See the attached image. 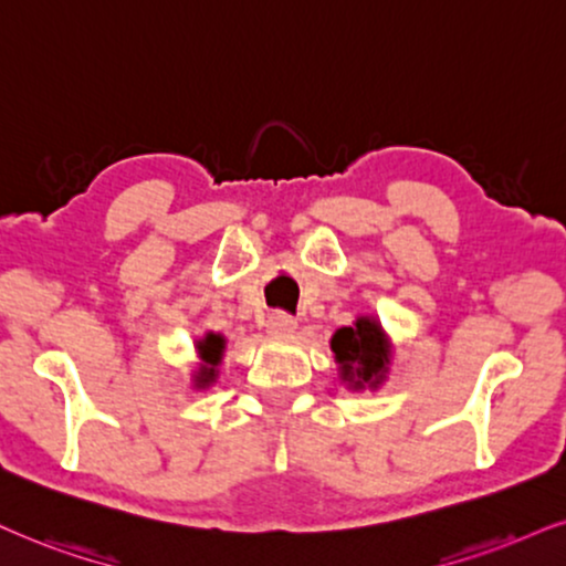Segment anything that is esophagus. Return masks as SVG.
<instances>
[{
	"instance_id": "34e87169",
	"label": "esophagus",
	"mask_w": 566,
	"mask_h": 566,
	"mask_svg": "<svg viewBox=\"0 0 566 566\" xmlns=\"http://www.w3.org/2000/svg\"><path fill=\"white\" fill-rule=\"evenodd\" d=\"M268 331L275 333V336H289V333L296 331V317L289 315V312H272L268 317Z\"/></svg>"
}]
</instances>
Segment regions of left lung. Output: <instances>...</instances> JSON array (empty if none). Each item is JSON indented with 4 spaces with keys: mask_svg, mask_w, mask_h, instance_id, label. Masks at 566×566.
I'll use <instances>...</instances> for the list:
<instances>
[{
    "mask_svg": "<svg viewBox=\"0 0 566 566\" xmlns=\"http://www.w3.org/2000/svg\"><path fill=\"white\" fill-rule=\"evenodd\" d=\"M344 378H359L361 382H378L388 365V344L375 319L359 317L357 325L340 327L331 340Z\"/></svg>",
    "mask_w": 566,
    "mask_h": 566,
    "instance_id": "left-lung-1",
    "label": "left lung"
}]
</instances>
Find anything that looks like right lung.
I'll list each match as a JSON object with an SVG mask.
<instances>
[{
    "mask_svg": "<svg viewBox=\"0 0 566 566\" xmlns=\"http://www.w3.org/2000/svg\"><path fill=\"white\" fill-rule=\"evenodd\" d=\"M222 348H226V340H222V336H214V333H209L205 340H199V354L201 359H205L199 382H209L214 378V367H218V361L222 359Z\"/></svg>",
    "mask_w": 566,
    "mask_h": 566,
    "instance_id": "obj_1",
    "label": "right lung"
}]
</instances>
